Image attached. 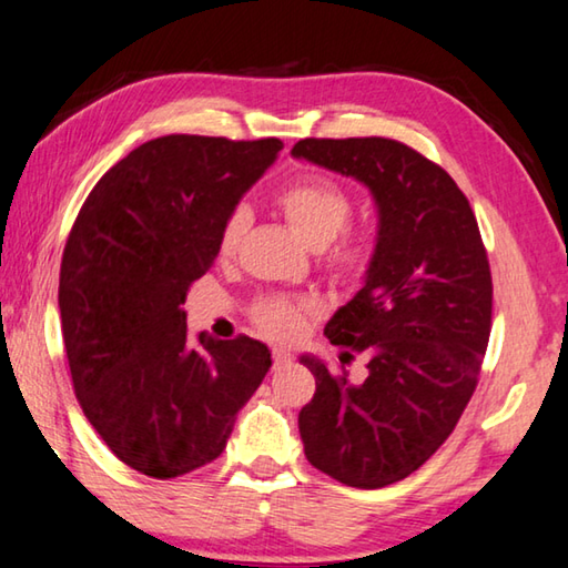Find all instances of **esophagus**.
<instances>
[{"label":"esophagus","instance_id":"34e87169","mask_svg":"<svg viewBox=\"0 0 568 568\" xmlns=\"http://www.w3.org/2000/svg\"><path fill=\"white\" fill-rule=\"evenodd\" d=\"M272 364H274V369H282V366L292 364V354L284 352V349H274L272 352Z\"/></svg>","mask_w":568,"mask_h":568}]
</instances>
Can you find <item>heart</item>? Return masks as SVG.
Segmentation results:
<instances>
[{
  "label": "heart",
  "instance_id": "heart-1",
  "mask_svg": "<svg viewBox=\"0 0 568 568\" xmlns=\"http://www.w3.org/2000/svg\"><path fill=\"white\" fill-rule=\"evenodd\" d=\"M276 206L286 222L306 244L322 248V266L336 284H359L374 264V239L362 232H349L354 199L332 179L306 176L286 184L276 194ZM252 224V214L244 204H236L224 216L219 229L216 252L222 258H234ZM316 316L312 300L290 296H264L252 306V322L268 339L296 342L310 329Z\"/></svg>",
  "mask_w": 568,
  "mask_h": 568
}]
</instances>
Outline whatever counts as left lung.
Segmentation results:
<instances>
[{
    "label": "left lung",
    "instance_id": "8db88e82",
    "mask_svg": "<svg viewBox=\"0 0 568 568\" xmlns=\"http://www.w3.org/2000/svg\"><path fill=\"white\" fill-rule=\"evenodd\" d=\"M294 156L354 176L379 206L366 284L326 324L339 372L304 356L316 392L304 454L356 489L406 479L449 439L479 384L491 334V268L469 199L432 159L386 136L302 139ZM362 353L367 379L345 366Z\"/></svg>",
    "mask_w": 568,
    "mask_h": 568
}]
</instances>
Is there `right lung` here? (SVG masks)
I'll use <instances>...</instances> for the list:
<instances>
[{
	"instance_id": "add662e5",
	"label": "right lung",
	"mask_w": 568,
	"mask_h": 568,
	"mask_svg": "<svg viewBox=\"0 0 568 568\" xmlns=\"http://www.w3.org/2000/svg\"><path fill=\"white\" fill-rule=\"evenodd\" d=\"M284 144L169 134L99 179L67 236L59 312L77 402L119 462L174 479L224 452L272 354L239 334H186L189 286L224 216Z\"/></svg>"
}]
</instances>
